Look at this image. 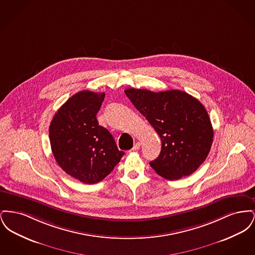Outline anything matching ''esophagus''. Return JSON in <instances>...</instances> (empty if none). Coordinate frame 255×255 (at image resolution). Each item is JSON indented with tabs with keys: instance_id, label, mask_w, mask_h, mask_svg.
<instances>
[{
	"instance_id": "1",
	"label": "esophagus",
	"mask_w": 255,
	"mask_h": 255,
	"mask_svg": "<svg viewBox=\"0 0 255 255\" xmlns=\"http://www.w3.org/2000/svg\"><path fill=\"white\" fill-rule=\"evenodd\" d=\"M140 145H141V143L140 142H135L134 144H133V151H136V150H138L139 149V147H140Z\"/></svg>"
}]
</instances>
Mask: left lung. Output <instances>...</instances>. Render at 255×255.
I'll list each match as a JSON object with an SVG mask.
<instances>
[{"mask_svg":"<svg viewBox=\"0 0 255 255\" xmlns=\"http://www.w3.org/2000/svg\"><path fill=\"white\" fill-rule=\"evenodd\" d=\"M124 92L160 137V153L150 161L156 173L173 181L198 169L213 142V128L204 105L179 90L154 93L129 88Z\"/></svg>","mask_w":255,"mask_h":255,"instance_id":"1","label":"left lung"}]
</instances>
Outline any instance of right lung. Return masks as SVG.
<instances>
[{"instance_id": "right-lung-1", "label": "right lung", "mask_w": 255, "mask_h": 255, "mask_svg": "<svg viewBox=\"0 0 255 255\" xmlns=\"http://www.w3.org/2000/svg\"><path fill=\"white\" fill-rule=\"evenodd\" d=\"M104 93L81 91L69 98L49 125L52 154L62 169L84 183L107 177L125 154L109 131L98 125L97 114Z\"/></svg>"}]
</instances>
